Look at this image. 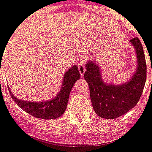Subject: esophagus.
Here are the masks:
<instances>
[{
  "instance_id": "obj_1",
  "label": "esophagus",
  "mask_w": 152,
  "mask_h": 152,
  "mask_svg": "<svg viewBox=\"0 0 152 152\" xmlns=\"http://www.w3.org/2000/svg\"><path fill=\"white\" fill-rule=\"evenodd\" d=\"M78 70H79V72H80V76H84V73L86 72V69H85V64L84 61L82 60L79 61L78 62Z\"/></svg>"
}]
</instances>
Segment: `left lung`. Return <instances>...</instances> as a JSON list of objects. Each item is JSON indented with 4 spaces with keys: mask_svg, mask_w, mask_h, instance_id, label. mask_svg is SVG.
<instances>
[{
    "mask_svg": "<svg viewBox=\"0 0 152 152\" xmlns=\"http://www.w3.org/2000/svg\"><path fill=\"white\" fill-rule=\"evenodd\" d=\"M137 55L136 72L126 83L114 85L104 82L102 71L93 60L86 63L85 80L89 85L91 101L94 111L100 117L115 119L132 110L139 102L145 80L146 64L143 47L136 37L130 41Z\"/></svg>",
    "mask_w": 152,
    "mask_h": 152,
    "instance_id": "obj_1",
    "label": "left lung"
}]
</instances>
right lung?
I'll list each match as a JSON object with an SVG mask.
<instances>
[{"instance_id": "add662e5", "label": "right lung", "mask_w": 152, "mask_h": 152, "mask_svg": "<svg viewBox=\"0 0 152 152\" xmlns=\"http://www.w3.org/2000/svg\"><path fill=\"white\" fill-rule=\"evenodd\" d=\"M80 77V72L77 66H72L63 76L62 86L58 94L56 96L49 101L26 102L15 97L11 91L10 93L16 105L30 115L44 120L56 119L66 111L71 91L76 80H79Z\"/></svg>"}]
</instances>
